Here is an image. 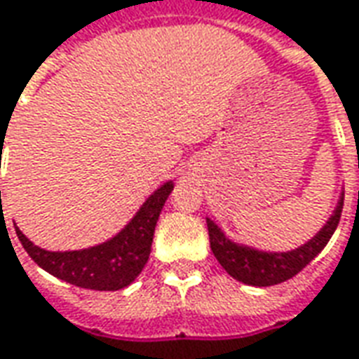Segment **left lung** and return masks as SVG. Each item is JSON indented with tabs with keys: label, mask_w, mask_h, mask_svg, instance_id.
<instances>
[{
	"label": "left lung",
	"mask_w": 359,
	"mask_h": 359,
	"mask_svg": "<svg viewBox=\"0 0 359 359\" xmlns=\"http://www.w3.org/2000/svg\"><path fill=\"white\" fill-rule=\"evenodd\" d=\"M342 205H344V198L338 202L337 210L327 222V225L307 245H303L292 252H260V250L235 245L223 235L222 229L214 222L208 219L210 247H212V252L217 258V262L225 268V272L243 284L258 285V287L282 284L295 274H299L303 268L327 247L328 239L332 237V233L340 222Z\"/></svg>",
	"instance_id": "8db88e82"
}]
</instances>
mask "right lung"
<instances>
[{
  "instance_id": "right-lung-1",
  "label": "right lung",
  "mask_w": 359,
  "mask_h": 359,
  "mask_svg": "<svg viewBox=\"0 0 359 359\" xmlns=\"http://www.w3.org/2000/svg\"><path fill=\"white\" fill-rule=\"evenodd\" d=\"M171 190V182L163 184L147 198L126 229H122L114 239L91 249L50 252L32 245L17 227L15 231L29 257L52 276L85 290L116 292L132 284L144 270L154 243L155 225Z\"/></svg>"
}]
</instances>
